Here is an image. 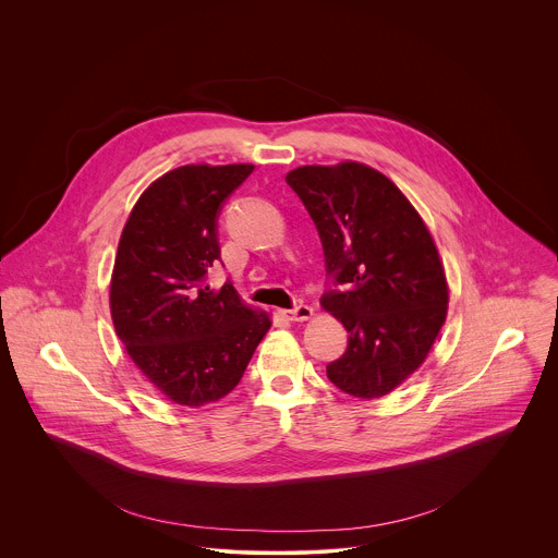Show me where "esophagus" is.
Wrapping results in <instances>:
<instances>
[{
  "instance_id": "esophagus-1",
  "label": "esophagus",
  "mask_w": 558,
  "mask_h": 558,
  "mask_svg": "<svg viewBox=\"0 0 558 558\" xmlns=\"http://www.w3.org/2000/svg\"><path fill=\"white\" fill-rule=\"evenodd\" d=\"M284 317H289V320H295V323H302V320H308V317L313 315V308L308 304H295L293 308H284L280 311Z\"/></svg>"
}]
</instances>
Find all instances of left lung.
<instances>
[{"label": "left lung", "mask_w": 558, "mask_h": 558, "mask_svg": "<svg viewBox=\"0 0 558 558\" xmlns=\"http://www.w3.org/2000/svg\"><path fill=\"white\" fill-rule=\"evenodd\" d=\"M287 185L320 233L329 276L323 306L349 333L327 377L362 400L388 395L420 368L446 320L448 287L433 238L407 196L362 163L304 166Z\"/></svg>", "instance_id": "left-lung-1"}]
</instances>
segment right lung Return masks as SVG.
Wrapping results in <instances>:
<instances>
[{"label":"right lung","mask_w":558,"mask_h":558,"mask_svg":"<svg viewBox=\"0 0 558 558\" xmlns=\"http://www.w3.org/2000/svg\"><path fill=\"white\" fill-rule=\"evenodd\" d=\"M254 166H183L154 181L119 241L110 311L119 340L143 375L183 407L216 402L241 381L269 315L214 291L218 216Z\"/></svg>","instance_id":"right-lung-1"}]
</instances>
